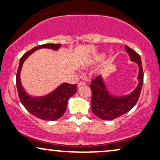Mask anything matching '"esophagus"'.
Here are the masks:
<instances>
[{"instance_id": "34e87169", "label": "esophagus", "mask_w": 160, "mask_h": 160, "mask_svg": "<svg viewBox=\"0 0 160 160\" xmlns=\"http://www.w3.org/2000/svg\"><path fill=\"white\" fill-rule=\"evenodd\" d=\"M84 85H86V84H85L84 82H80L78 84V87H82V86H84Z\"/></svg>"}]
</instances>
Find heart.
<instances>
[{
	"label": "heart",
	"instance_id": "heart-1",
	"mask_svg": "<svg viewBox=\"0 0 160 160\" xmlns=\"http://www.w3.org/2000/svg\"><path fill=\"white\" fill-rule=\"evenodd\" d=\"M102 58H103V54H100V55H99V56L95 57V58L93 59L92 61H98V60H100V59H102Z\"/></svg>",
	"mask_w": 160,
	"mask_h": 160
}]
</instances>
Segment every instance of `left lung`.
Masks as SVG:
<instances>
[{"label":"left lung","instance_id":"left-lung-1","mask_svg":"<svg viewBox=\"0 0 160 160\" xmlns=\"http://www.w3.org/2000/svg\"><path fill=\"white\" fill-rule=\"evenodd\" d=\"M125 50L130 56V60L136 62L138 65V84L129 95L114 96L108 91L101 75L92 81L89 86L92 94V111L94 114L102 120H113L128 113L135 106L141 95L143 83V71L141 57L127 45H125Z\"/></svg>","mask_w":160,"mask_h":160}]
</instances>
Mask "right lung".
<instances>
[{
	"label": "right lung",
	"instance_id": "1",
	"mask_svg": "<svg viewBox=\"0 0 160 160\" xmlns=\"http://www.w3.org/2000/svg\"><path fill=\"white\" fill-rule=\"evenodd\" d=\"M60 47L61 44L60 43H47L34 47L22 57L17 73V88L22 104L31 114L47 121H54L64 114L69 98L76 92L77 87L76 84L62 83L53 92L47 95L33 97L28 95L22 85L20 80L21 69L26 59L36 50L47 48L57 51Z\"/></svg>",
	"mask_w": 160,
	"mask_h": 160
}]
</instances>
